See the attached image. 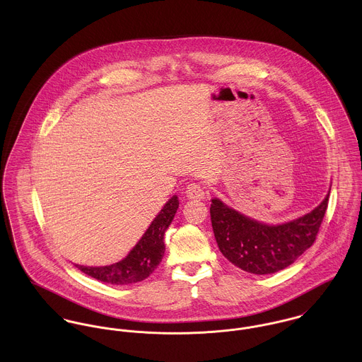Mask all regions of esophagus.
Wrapping results in <instances>:
<instances>
[{"label":"esophagus","instance_id":"esophagus-1","mask_svg":"<svg viewBox=\"0 0 362 362\" xmlns=\"http://www.w3.org/2000/svg\"><path fill=\"white\" fill-rule=\"evenodd\" d=\"M185 197L188 199H197V201H201L205 198V189L199 185V184H189L187 188H185Z\"/></svg>","mask_w":362,"mask_h":362}]
</instances>
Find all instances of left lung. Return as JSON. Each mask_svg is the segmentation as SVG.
I'll list each match as a JSON object with an SVG mask.
<instances>
[{
  "label": "left lung",
  "instance_id": "left-lung-1",
  "mask_svg": "<svg viewBox=\"0 0 362 362\" xmlns=\"http://www.w3.org/2000/svg\"><path fill=\"white\" fill-rule=\"evenodd\" d=\"M329 194L310 213L279 224L258 221L213 198L210 220L220 252L254 274L286 269L313 244L327 209Z\"/></svg>",
  "mask_w": 362,
  "mask_h": 362
}]
</instances>
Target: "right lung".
I'll list each match as a JSON object with an SVG mask.
<instances>
[{
	"label": "right lung",
	"instance_id": "1",
	"mask_svg": "<svg viewBox=\"0 0 362 362\" xmlns=\"http://www.w3.org/2000/svg\"><path fill=\"white\" fill-rule=\"evenodd\" d=\"M178 206V197L173 195L161 207L142 238L122 260L108 266H75L85 274L108 284L124 286L148 279L163 259L165 251L164 234L171 224Z\"/></svg>",
	"mask_w": 362,
	"mask_h": 362
}]
</instances>
